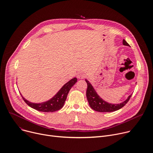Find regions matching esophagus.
Segmentation results:
<instances>
[{
  "instance_id": "34e87169",
  "label": "esophagus",
  "mask_w": 153,
  "mask_h": 153,
  "mask_svg": "<svg viewBox=\"0 0 153 153\" xmlns=\"http://www.w3.org/2000/svg\"><path fill=\"white\" fill-rule=\"evenodd\" d=\"M85 77H86V74L84 72L79 73L78 74V76H77V77L79 79H84V78H85Z\"/></svg>"
}]
</instances>
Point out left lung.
Instances as JSON below:
<instances>
[{
  "instance_id": "obj_1",
  "label": "left lung",
  "mask_w": 153,
  "mask_h": 153,
  "mask_svg": "<svg viewBox=\"0 0 153 153\" xmlns=\"http://www.w3.org/2000/svg\"><path fill=\"white\" fill-rule=\"evenodd\" d=\"M123 44L124 46H129V45L124 39L123 40ZM87 84V90L86 92L87 98L90 107L97 112H111L118 110L126 105L130 100L132 94L129 95L128 98L120 104H111L103 100L95 91L94 88L90 84V82L85 79Z\"/></svg>"
}]
</instances>
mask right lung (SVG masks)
I'll use <instances>...</instances> for the list:
<instances>
[{
  "instance_id": "1",
  "label": "right lung",
  "mask_w": 153,
  "mask_h": 153,
  "mask_svg": "<svg viewBox=\"0 0 153 153\" xmlns=\"http://www.w3.org/2000/svg\"><path fill=\"white\" fill-rule=\"evenodd\" d=\"M77 79L74 77L68 81L60 89V90L55 94L52 98L48 101L41 103H33L29 101L24 98V97L21 94L23 100L30 107L44 112H53L62 108L64 105L66 100L68 94L72 87L77 82Z\"/></svg>"
}]
</instances>
